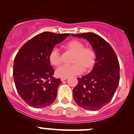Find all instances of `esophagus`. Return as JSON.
I'll list each match as a JSON object with an SVG mask.
<instances>
[{
	"label": "esophagus",
	"instance_id": "obj_1",
	"mask_svg": "<svg viewBox=\"0 0 134 134\" xmlns=\"http://www.w3.org/2000/svg\"><path fill=\"white\" fill-rule=\"evenodd\" d=\"M66 79H68V78H61V79H60V80H61V81L64 82V80H66Z\"/></svg>",
	"mask_w": 134,
	"mask_h": 134
}]
</instances>
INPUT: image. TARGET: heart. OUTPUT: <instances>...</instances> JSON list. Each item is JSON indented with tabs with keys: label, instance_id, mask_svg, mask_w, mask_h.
<instances>
[{
	"label": "heart",
	"instance_id": "b5f03b06",
	"mask_svg": "<svg viewBox=\"0 0 134 134\" xmlns=\"http://www.w3.org/2000/svg\"><path fill=\"white\" fill-rule=\"evenodd\" d=\"M65 48L74 53L70 65H64L56 70L55 74L60 78H69L81 73L82 70L88 72L93 68L96 62L95 51L91 47H85L82 41L71 40L65 44ZM50 63L55 66L62 62L61 54L57 48H53L49 54Z\"/></svg>",
	"mask_w": 134,
	"mask_h": 134
}]
</instances>
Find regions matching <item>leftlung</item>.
Listing matches in <instances>:
<instances>
[{
  "instance_id": "1",
  "label": "left lung",
  "mask_w": 134,
  "mask_h": 134,
  "mask_svg": "<svg viewBox=\"0 0 134 134\" xmlns=\"http://www.w3.org/2000/svg\"><path fill=\"white\" fill-rule=\"evenodd\" d=\"M89 41L97 54L96 62L89 74L78 78L73 89L75 102L82 108L97 111L110 102L119 82V63L109 43L94 33L72 34Z\"/></svg>"
}]
</instances>
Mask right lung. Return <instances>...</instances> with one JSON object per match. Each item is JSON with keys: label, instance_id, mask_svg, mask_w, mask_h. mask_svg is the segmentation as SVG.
Masks as SVG:
<instances>
[{"label": "right lung", "instance_id": "1", "mask_svg": "<svg viewBox=\"0 0 134 134\" xmlns=\"http://www.w3.org/2000/svg\"><path fill=\"white\" fill-rule=\"evenodd\" d=\"M70 35L43 32L23 45L15 58L13 78L16 91L31 107L43 108L55 100L62 82L53 76L49 54L55 45Z\"/></svg>", "mask_w": 134, "mask_h": 134}]
</instances>
